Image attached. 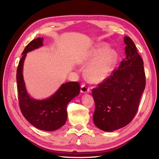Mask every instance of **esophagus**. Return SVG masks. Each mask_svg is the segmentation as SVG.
Instances as JSON below:
<instances>
[{
    "instance_id": "34e87169",
    "label": "esophagus",
    "mask_w": 159,
    "mask_h": 159,
    "mask_svg": "<svg viewBox=\"0 0 159 159\" xmlns=\"http://www.w3.org/2000/svg\"><path fill=\"white\" fill-rule=\"evenodd\" d=\"M90 91L89 88L88 87V86H86L84 84H82L81 85V92L83 93H89Z\"/></svg>"
}]
</instances>
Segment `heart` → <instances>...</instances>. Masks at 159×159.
I'll use <instances>...</instances> for the list:
<instances>
[{
    "label": "heart",
    "mask_w": 159,
    "mask_h": 159,
    "mask_svg": "<svg viewBox=\"0 0 159 159\" xmlns=\"http://www.w3.org/2000/svg\"><path fill=\"white\" fill-rule=\"evenodd\" d=\"M117 54L109 46L102 44L91 50L81 60V64H88L85 70L87 79L92 83H100L107 80L115 70Z\"/></svg>",
    "instance_id": "b5f03b06"
}]
</instances>
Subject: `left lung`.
<instances>
[{
	"label": "left lung",
	"instance_id": "8db88e82",
	"mask_svg": "<svg viewBox=\"0 0 159 159\" xmlns=\"http://www.w3.org/2000/svg\"><path fill=\"white\" fill-rule=\"evenodd\" d=\"M126 57L117 70L92 89L95 126L111 132L126 126L135 116L146 78L143 61L133 41L125 36Z\"/></svg>",
	"mask_w": 159,
	"mask_h": 159
}]
</instances>
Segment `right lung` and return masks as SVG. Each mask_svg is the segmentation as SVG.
<instances>
[{"instance_id": "add662e5", "label": "right lung", "mask_w": 159, "mask_h": 159, "mask_svg": "<svg viewBox=\"0 0 159 159\" xmlns=\"http://www.w3.org/2000/svg\"><path fill=\"white\" fill-rule=\"evenodd\" d=\"M43 38L32 40L24 50L16 71L18 102L23 116L37 129L42 131H53L60 129L67 120V105L80 91V84L70 81L62 84L55 93L46 99L37 100L28 95L22 71L26 54L43 46Z\"/></svg>"}]
</instances>
